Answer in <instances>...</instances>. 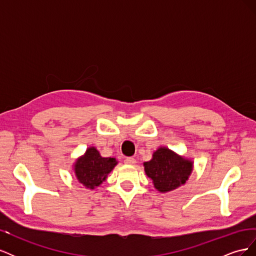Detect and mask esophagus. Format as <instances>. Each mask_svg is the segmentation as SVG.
Returning <instances> with one entry per match:
<instances>
[{
    "label": "esophagus",
    "mask_w": 256,
    "mask_h": 256,
    "mask_svg": "<svg viewBox=\"0 0 256 256\" xmlns=\"http://www.w3.org/2000/svg\"><path fill=\"white\" fill-rule=\"evenodd\" d=\"M125 164H126L132 166V164H136V159H134V158H132V157H128V158H126V159H125Z\"/></svg>",
    "instance_id": "esophagus-1"
}]
</instances>
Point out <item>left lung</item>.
Segmentation results:
<instances>
[{
  "instance_id": "left-lung-1",
  "label": "left lung",
  "mask_w": 256,
  "mask_h": 256,
  "mask_svg": "<svg viewBox=\"0 0 256 256\" xmlns=\"http://www.w3.org/2000/svg\"><path fill=\"white\" fill-rule=\"evenodd\" d=\"M145 174L161 193L173 191L188 182L193 171V161L166 146H159L152 159L143 164Z\"/></svg>"
}]
</instances>
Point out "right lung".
<instances>
[{"label":"right lung","instance_id":"add662e5","mask_svg":"<svg viewBox=\"0 0 256 256\" xmlns=\"http://www.w3.org/2000/svg\"><path fill=\"white\" fill-rule=\"evenodd\" d=\"M118 161L115 158H104L95 146H90L72 164L76 178L86 189L94 190L108 178Z\"/></svg>","mask_w":256,"mask_h":256}]
</instances>
